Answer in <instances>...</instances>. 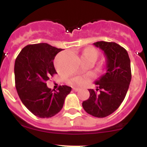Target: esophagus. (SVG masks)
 Returning a JSON list of instances; mask_svg holds the SVG:
<instances>
[{
    "label": "esophagus",
    "instance_id": "1",
    "mask_svg": "<svg viewBox=\"0 0 147 147\" xmlns=\"http://www.w3.org/2000/svg\"><path fill=\"white\" fill-rule=\"evenodd\" d=\"M73 90H74V91L75 92H77L80 90V88H73Z\"/></svg>",
    "mask_w": 147,
    "mask_h": 147
}]
</instances>
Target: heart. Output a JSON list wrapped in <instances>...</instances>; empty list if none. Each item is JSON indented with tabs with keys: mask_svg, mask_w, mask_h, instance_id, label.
Wrapping results in <instances>:
<instances>
[{
	"mask_svg": "<svg viewBox=\"0 0 147 147\" xmlns=\"http://www.w3.org/2000/svg\"><path fill=\"white\" fill-rule=\"evenodd\" d=\"M97 56H98V53L94 49L90 48V49H87L83 51L82 55V57H92L96 59ZM90 80V76H76V77L72 79L71 81V85L74 86H83L85 85L88 81Z\"/></svg>",
	"mask_w": 147,
	"mask_h": 147,
	"instance_id": "heart-1",
	"label": "heart"
}]
</instances>
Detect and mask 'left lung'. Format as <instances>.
<instances>
[{"mask_svg": "<svg viewBox=\"0 0 147 147\" xmlns=\"http://www.w3.org/2000/svg\"><path fill=\"white\" fill-rule=\"evenodd\" d=\"M107 57V73L96 82V90L89 89L90 97L82 102L90 115L105 118L117 110L124 101L132 78L127 50L113 42H94Z\"/></svg>", "mask_w": 147, "mask_h": 147, "instance_id": "obj_1", "label": "left lung"}]
</instances>
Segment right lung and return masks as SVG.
I'll return each mask as SVG.
<instances>
[{"label": "right lung", "mask_w": 147, "mask_h": 147, "mask_svg": "<svg viewBox=\"0 0 147 147\" xmlns=\"http://www.w3.org/2000/svg\"><path fill=\"white\" fill-rule=\"evenodd\" d=\"M62 49L47 43L28 45L15 62L17 92L26 108L39 118H51L62 110L65 98L71 91L67 85L57 90L49 88L46 82L57 74L53 60Z\"/></svg>", "instance_id": "obj_1"}]
</instances>
